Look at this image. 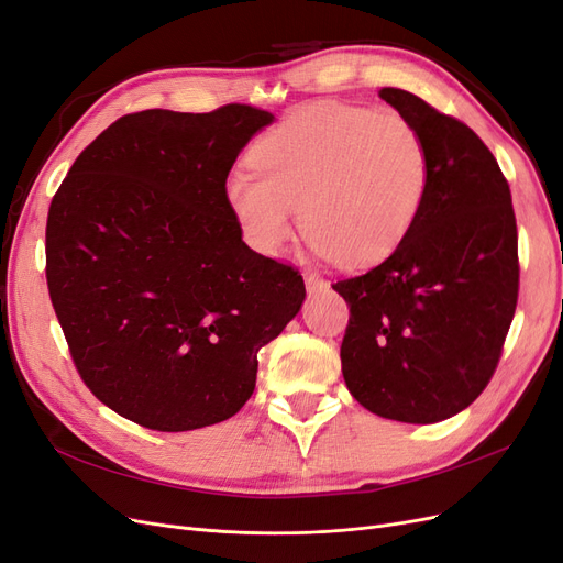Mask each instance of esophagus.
<instances>
[{"mask_svg":"<svg viewBox=\"0 0 563 563\" xmlns=\"http://www.w3.org/2000/svg\"><path fill=\"white\" fill-rule=\"evenodd\" d=\"M305 286H308V294H310V296H314V294L327 291V288H329V282H323V279H321V277H317V275H305Z\"/></svg>","mask_w":563,"mask_h":563,"instance_id":"obj_1","label":"esophagus"}]
</instances>
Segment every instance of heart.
<instances>
[{
  "instance_id": "b5f03b06",
  "label": "heart",
  "mask_w": 563,
  "mask_h": 563,
  "mask_svg": "<svg viewBox=\"0 0 563 563\" xmlns=\"http://www.w3.org/2000/svg\"><path fill=\"white\" fill-rule=\"evenodd\" d=\"M253 168H232L225 203L258 253H279L298 223L317 258L366 267L413 232L430 192V150L399 112L308 106L261 135Z\"/></svg>"
}]
</instances>
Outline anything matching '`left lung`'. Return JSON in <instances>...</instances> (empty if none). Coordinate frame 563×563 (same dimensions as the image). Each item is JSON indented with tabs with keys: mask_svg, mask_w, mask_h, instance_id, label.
<instances>
[{
	"mask_svg": "<svg viewBox=\"0 0 563 563\" xmlns=\"http://www.w3.org/2000/svg\"><path fill=\"white\" fill-rule=\"evenodd\" d=\"M378 96L422 133L432 178L408 240L366 275L333 284L350 305L340 362L371 413L430 424L467 408L498 366L519 294L517 220L479 135L408 91Z\"/></svg>",
	"mask_w": 563,
	"mask_h": 563,
	"instance_id": "1",
	"label": "left lung"
}]
</instances>
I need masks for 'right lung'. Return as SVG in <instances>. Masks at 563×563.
<instances>
[{
  "instance_id": "add662e5",
  "label": "right lung",
  "mask_w": 563,
  "mask_h": 563,
  "mask_svg": "<svg viewBox=\"0 0 563 563\" xmlns=\"http://www.w3.org/2000/svg\"><path fill=\"white\" fill-rule=\"evenodd\" d=\"M275 114L145 110L81 152L51 201L46 282L81 380L157 432L232 418L302 277L249 249L223 183Z\"/></svg>"
}]
</instances>
